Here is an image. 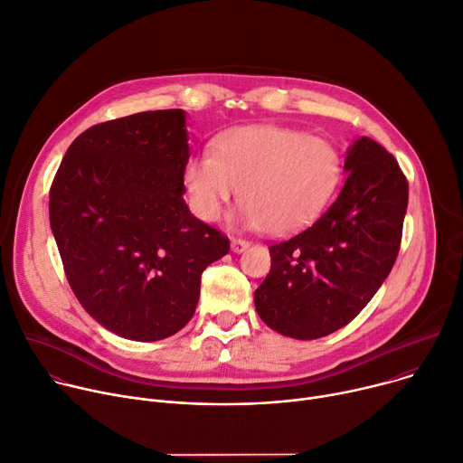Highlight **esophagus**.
<instances>
[{"instance_id": "obj_1", "label": "esophagus", "mask_w": 463, "mask_h": 463, "mask_svg": "<svg viewBox=\"0 0 463 463\" xmlns=\"http://www.w3.org/2000/svg\"><path fill=\"white\" fill-rule=\"evenodd\" d=\"M248 248H250V241L248 240H241V238H232L231 240L232 253H243Z\"/></svg>"}]
</instances>
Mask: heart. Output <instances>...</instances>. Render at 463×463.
Here are the masks:
<instances>
[{"label":"heart","mask_w":463,"mask_h":463,"mask_svg":"<svg viewBox=\"0 0 463 463\" xmlns=\"http://www.w3.org/2000/svg\"><path fill=\"white\" fill-rule=\"evenodd\" d=\"M341 178L333 145L283 127H241L215 139L184 167L194 213L215 222L240 195L251 229L290 234L311 225L331 203Z\"/></svg>","instance_id":"1"}]
</instances>
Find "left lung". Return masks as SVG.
Wrapping results in <instances>:
<instances>
[{
  "mask_svg": "<svg viewBox=\"0 0 463 463\" xmlns=\"http://www.w3.org/2000/svg\"><path fill=\"white\" fill-rule=\"evenodd\" d=\"M345 188L309 229L269 245L271 269L255 290L262 322L313 341L350 324L396 260L408 208V180L371 137L345 154Z\"/></svg>",
  "mask_w": 463,
  "mask_h": 463,
  "instance_id": "1",
  "label": "left lung"
}]
</instances>
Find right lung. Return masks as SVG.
Listing matches in <instances>:
<instances>
[{"label": "right lung", "instance_id": "right-lung-1", "mask_svg": "<svg viewBox=\"0 0 463 463\" xmlns=\"http://www.w3.org/2000/svg\"><path fill=\"white\" fill-rule=\"evenodd\" d=\"M186 111L108 120L69 146L50 190V225L72 292L100 326L162 341L186 326L201 275L229 238L184 201Z\"/></svg>", "mask_w": 463, "mask_h": 463}]
</instances>
